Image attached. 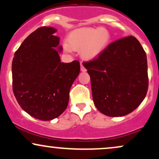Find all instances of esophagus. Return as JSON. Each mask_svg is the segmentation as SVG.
Returning a JSON list of instances; mask_svg holds the SVG:
<instances>
[{
    "label": "esophagus",
    "instance_id": "1",
    "mask_svg": "<svg viewBox=\"0 0 159 159\" xmlns=\"http://www.w3.org/2000/svg\"><path fill=\"white\" fill-rule=\"evenodd\" d=\"M81 72H85L86 71H87V69H86V68L84 66L82 63H81Z\"/></svg>",
    "mask_w": 159,
    "mask_h": 159
}]
</instances>
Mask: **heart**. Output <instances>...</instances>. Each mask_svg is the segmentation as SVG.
I'll list each match as a JSON object with an SVG mask.
<instances>
[{
  "instance_id": "1",
  "label": "heart",
  "mask_w": 159,
  "mask_h": 159,
  "mask_svg": "<svg viewBox=\"0 0 159 159\" xmlns=\"http://www.w3.org/2000/svg\"><path fill=\"white\" fill-rule=\"evenodd\" d=\"M111 40V34L105 27H81L70 32L68 40L63 41L65 52L81 50L82 57L93 60L104 52Z\"/></svg>"
}]
</instances>
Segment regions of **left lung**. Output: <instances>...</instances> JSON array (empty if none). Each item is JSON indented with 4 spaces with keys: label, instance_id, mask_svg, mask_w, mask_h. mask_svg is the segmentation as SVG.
<instances>
[{
    "label": "left lung",
    "instance_id": "8db88e82",
    "mask_svg": "<svg viewBox=\"0 0 159 159\" xmlns=\"http://www.w3.org/2000/svg\"><path fill=\"white\" fill-rule=\"evenodd\" d=\"M83 66L90 75L95 105L106 116L129 114L147 95V55L134 36L114 42L98 57Z\"/></svg>",
    "mask_w": 159,
    "mask_h": 159
}]
</instances>
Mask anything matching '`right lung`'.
<instances>
[{
    "label": "right lung",
    "mask_w": 159,
    "mask_h": 159,
    "mask_svg": "<svg viewBox=\"0 0 159 159\" xmlns=\"http://www.w3.org/2000/svg\"><path fill=\"white\" fill-rule=\"evenodd\" d=\"M52 27L38 28L24 40L12 63V90L18 103L36 119L52 120L66 108L80 63H62L63 48Z\"/></svg>",
    "instance_id": "obj_1"
}]
</instances>
